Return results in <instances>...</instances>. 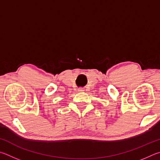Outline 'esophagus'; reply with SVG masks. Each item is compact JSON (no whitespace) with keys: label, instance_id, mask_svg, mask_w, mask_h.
Wrapping results in <instances>:
<instances>
[{"label":"esophagus","instance_id":"esophagus-1","mask_svg":"<svg viewBox=\"0 0 160 160\" xmlns=\"http://www.w3.org/2000/svg\"><path fill=\"white\" fill-rule=\"evenodd\" d=\"M78 91H83V89L82 88H78Z\"/></svg>","mask_w":160,"mask_h":160}]
</instances>
